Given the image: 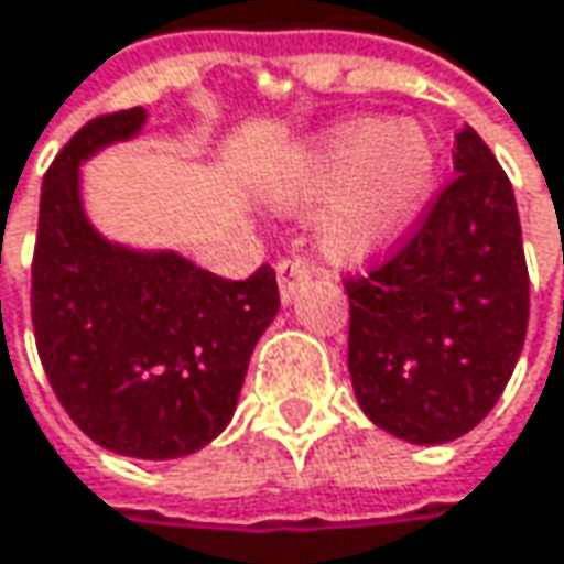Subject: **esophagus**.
<instances>
[{
	"mask_svg": "<svg viewBox=\"0 0 564 564\" xmlns=\"http://www.w3.org/2000/svg\"><path fill=\"white\" fill-rule=\"evenodd\" d=\"M310 278H313V271H310L306 261H300V258H283V261H278V286H281L283 303L296 300L300 286H306Z\"/></svg>",
	"mask_w": 564,
	"mask_h": 564,
	"instance_id": "1",
	"label": "esophagus"
}]
</instances>
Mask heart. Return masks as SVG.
I'll return each instance as SVG.
<instances>
[{"instance_id":"1","label":"heart","mask_w":564,"mask_h":564,"mask_svg":"<svg viewBox=\"0 0 564 564\" xmlns=\"http://www.w3.org/2000/svg\"><path fill=\"white\" fill-rule=\"evenodd\" d=\"M437 175V140L414 120L359 117L329 130L286 175V208H319L316 238L336 261L382 251L421 215Z\"/></svg>"}]
</instances>
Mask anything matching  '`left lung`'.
<instances>
[{
    "mask_svg": "<svg viewBox=\"0 0 564 564\" xmlns=\"http://www.w3.org/2000/svg\"><path fill=\"white\" fill-rule=\"evenodd\" d=\"M454 178L392 258L346 278L349 376L362 411L411 444L477 427L507 389L529 323V271L507 172L464 127Z\"/></svg>",
    "mask_w": 564,
    "mask_h": 564,
    "instance_id": "left-lung-1",
    "label": "left lung"
}]
</instances>
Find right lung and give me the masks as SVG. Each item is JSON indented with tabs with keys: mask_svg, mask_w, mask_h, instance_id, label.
<instances>
[{
	"mask_svg": "<svg viewBox=\"0 0 564 564\" xmlns=\"http://www.w3.org/2000/svg\"><path fill=\"white\" fill-rule=\"evenodd\" d=\"M143 120V107L94 117L45 172L32 326L57 401L90 441L172 460L228 427L281 293L271 264L225 281L172 251H130L94 231L77 166L137 137Z\"/></svg>",
	"mask_w": 564,
	"mask_h": 564,
	"instance_id": "right-lung-1",
	"label": "right lung"
}]
</instances>
